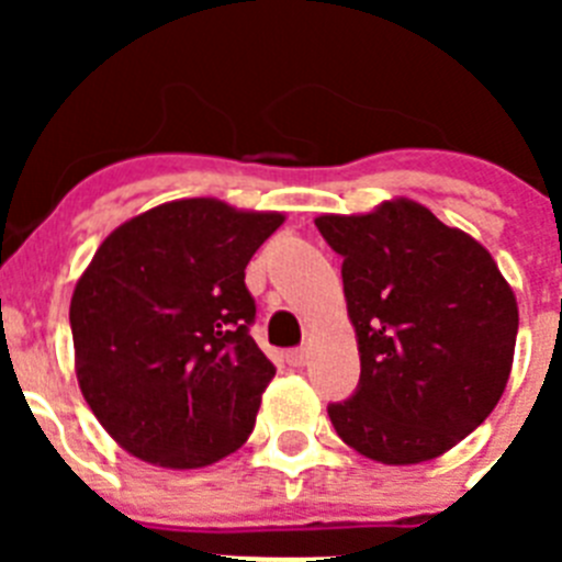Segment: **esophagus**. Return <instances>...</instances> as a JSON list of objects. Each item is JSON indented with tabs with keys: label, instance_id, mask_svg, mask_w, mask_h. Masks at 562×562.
I'll list each match as a JSON object with an SVG mask.
<instances>
[{
	"label": "esophagus",
	"instance_id": "obj_1",
	"mask_svg": "<svg viewBox=\"0 0 562 562\" xmlns=\"http://www.w3.org/2000/svg\"><path fill=\"white\" fill-rule=\"evenodd\" d=\"M284 357H286V362H290V366H304L306 357H310V351L301 346V349H290Z\"/></svg>",
	"mask_w": 562,
	"mask_h": 562
}]
</instances>
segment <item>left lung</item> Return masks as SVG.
<instances>
[{
	"label": "left lung",
	"instance_id": "left-lung-1",
	"mask_svg": "<svg viewBox=\"0 0 562 562\" xmlns=\"http://www.w3.org/2000/svg\"><path fill=\"white\" fill-rule=\"evenodd\" d=\"M342 258L360 382L329 402L349 448L382 464L441 456L493 414L509 380L518 304L484 247L408 200L315 220Z\"/></svg>",
	"mask_w": 562,
	"mask_h": 562
}]
</instances>
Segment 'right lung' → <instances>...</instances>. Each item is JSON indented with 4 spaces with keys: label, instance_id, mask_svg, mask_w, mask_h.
<instances>
[{
    "label": "right lung",
    "instance_id": "add662e5",
    "mask_svg": "<svg viewBox=\"0 0 562 562\" xmlns=\"http://www.w3.org/2000/svg\"><path fill=\"white\" fill-rule=\"evenodd\" d=\"M281 213L180 200L106 236L69 304L83 400L143 461L193 470L252 434L276 366L256 346L252 252Z\"/></svg>",
    "mask_w": 562,
    "mask_h": 562
}]
</instances>
